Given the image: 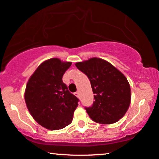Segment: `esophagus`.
I'll return each mask as SVG.
<instances>
[{
    "instance_id": "34e87169",
    "label": "esophagus",
    "mask_w": 159,
    "mask_h": 159,
    "mask_svg": "<svg viewBox=\"0 0 159 159\" xmlns=\"http://www.w3.org/2000/svg\"><path fill=\"white\" fill-rule=\"evenodd\" d=\"M75 95H76V96H77V97H79V95H80L79 92H78V91H77V92H75Z\"/></svg>"
}]
</instances>
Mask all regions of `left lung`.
Returning <instances> with one entry per match:
<instances>
[{
    "label": "left lung",
    "instance_id": "obj_1",
    "mask_svg": "<svg viewBox=\"0 0 159 159\" xmlns=\"http://www.w3.org/2000/svg\"><path fill=\"white\" fill-rule=\"evenodd\" d=\"M75 66L90 81L95 101L84 108L92 120L108 125L122 118L131 101L130 86L125 75L98 58L77 62Z\"/></svg>",
    "mask_w": 159,
    "mask_h": 159
}]
</instances>
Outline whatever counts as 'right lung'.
Returning <instances> with one entry per match:
<instances>
[{"label":"right lung","instance_id":"1","mask_svg":"<svg viewBox=\"0 0 159 159\" xmlns=\"http://www.w3.org/2000/svg\"><path fill=\"white\" fill-rule=\"evenodd\" d=\"M71 65L51 58L43 62L28 80L25 93L27 108L34 120L48 129H63L72 121L79 99L62 81Z\"/></svg>","mask_w":159,"mask_h":159}]
</instances>
